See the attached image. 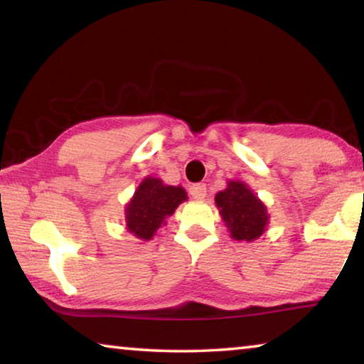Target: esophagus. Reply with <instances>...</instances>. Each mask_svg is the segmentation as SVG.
Segmentation results:
<instances>
[{
  "mask_svg": "<svg viewBox=\"0 0 364 364\" xmlns=\"http://www.w3.org/2000/svg\"><path fill=\"white\" fill-rule=\"evenodd\" d=\"M189 194L193 196V199H204V197L207 196V188L204 183H197V184H193V186L189 188Z\"/></svg>",
  "mask_w": 364,
  "mask_h": 364,
  "instance_id": "34e87169",
  "label": "esophagus"
}]
</instances>
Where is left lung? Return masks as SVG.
<instances>
[{
	"label": "left lung",
	"instance_id": "8db88e82",
	"mask_svg": "<svg viewBox=\"0 0 364 364\" xmlns=\"http://www.w3.org/2000/svg\"><path fill=\"white\" fill-rule=\"evenodd\" d=\"M215 204L236 241H255L267 230V207L242 181H228V188L215 196Z\"/></svg>",
	"mask_w": 364,
	"mask_h": 364
}]
</instances>
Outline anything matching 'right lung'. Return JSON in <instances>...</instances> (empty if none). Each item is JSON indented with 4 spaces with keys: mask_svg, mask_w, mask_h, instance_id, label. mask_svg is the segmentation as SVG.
<instances>
[{
    "mask_svg": "<svg viewBox=\"0 0 364 364\" xmlns=\"http://www.w3.org/2000/svg\"><path fill=\"white\" fill-rule=\"evenodd\" d=\"M186 199L188 194L181 186H167L159 178H144L127 204V230L138 239L151 241L159 228L165 225V218L171 217Z\"/></svg>",
    "mask_w": 364,
    "mask_h": 364,
    "instance_id": "right-lung-1",
    "label": "right lung"
}]
</instances>
